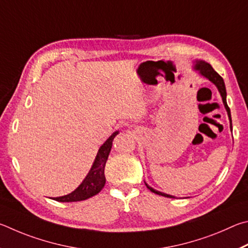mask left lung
<instances>
[{
  "instance_id": "1",
  "label": "left lung",
  "mask_w": 248,
  "mask_h": 248,
  "mask_svg": "<svg viewBox=\"0 0 248 248\" xmlns=\"http://www.w3.org/2000/svg\"><path fill=\"white\" fill-rule=\"evenodd\" d=\"M194 71L198 72L199 75H202V77L207 78L208 80H210L212 84H214L217 88H218L219 93L221 94V98H222V101L224 104V108L225 110L228 112V116H229V120H230V128H231L232 131V120H231V111H230V108L228 107V103H227V90H225V85H224V81H223V78L221 77L218 73H217L214 68H212L211 65L209 63L205 62V61H202V60H197L194 62ZM145 184L147 186V188L150 189L151 192L157 194V195H161V196L164 197H168V198H175L174 196H172V195H169L166 193H162V192H159V190L155 189L149 186L148 184L146 183Z\"/></svg>"
}]
</instances>
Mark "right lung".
<instances>
[{
    "label": "right lung",
    "instance_id": "obj_1",
    "mask_svg": "<svg viewBox=\"0 0 248 248\" xmlns=\"http://www.w3.org/2000/svg\"><path fill=\"white\" fill-rule=\"evenodd\" d=\"M119 133V131L113 133L112 135L103 142V145L100 147L88 174L86 175L84 181L81 182L80 185L78 186L75 190L65 195V196L53 197L52 199L61 202H80L93 197L99 192H101V189L104 187V184H106L104 167H106L108 157V155H110V151L112 148V141Z\"/></svg>",
    "mask_w": 248,
    "mask_h": 248
}]
</instances>
